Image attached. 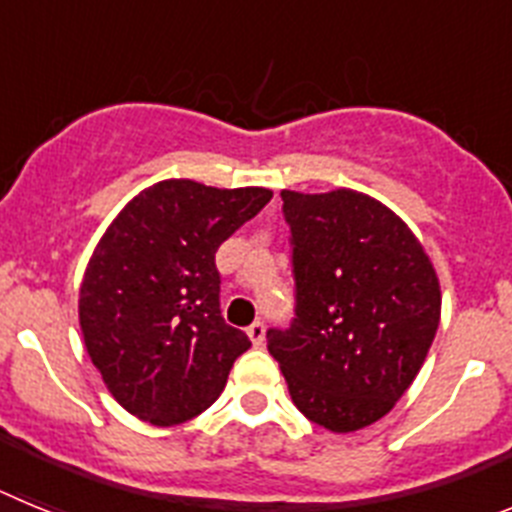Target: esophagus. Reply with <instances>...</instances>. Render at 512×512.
I'll use <instances>...</instances> for the list:
<instances>
[{"mask_svg": "<svg viewBox=\"0 0 512 512\" xmlns=\"http://www.w3.org/2000/svg\"><path fill=\"white\" fill-rule=\"evenodd\" d=\"M246 333H248V338H251V343L253 346H264V336H266V328H264V323H261V320H256V323H251L246 328Z\"/></svg>", "mask_w": 512, "mask_h": 512, "instance_id": "34e87169", "label": "esophagus"}]
</instances>
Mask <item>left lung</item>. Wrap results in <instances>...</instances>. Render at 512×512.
<instances>
[{"mask_svg": "<svg viewBox=\"0 0 512 512\" xmlns=\"http://www.w3.org/2000/svg\"><path fill=\"white\" fill-rule=\"evenodd\" d=\"M297 318L269 330L289 395L333 433L377 423L418 377L441 320V287L402 217L354 189H282Z\"/></svg>", "mask_w": 512, "mask_h": 512, "instance_id": "8db88e82", "label": "left lung"}]
</instances>
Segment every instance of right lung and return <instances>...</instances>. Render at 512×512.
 <instances>
[{
    "label": "right lung",
    "mask_w": 512,
    "mask_h": 512,
    "mask_svg": "<svg viewBox=\"0 0 512 512\" xmlns=\"http://www.w3.org/2000/svg\"><path fill=\"white\" fill-rule=\"evenodd\" d=\"M271 189L164 179L99 238L79 289L84 346L110 395L151 425H179L220 397L251 341L220 315L215 251Z\"/></svg>",
    "instance_id": "add662e5"
}]
</instances>
